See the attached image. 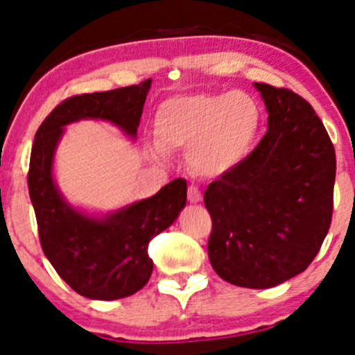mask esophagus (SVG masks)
Segmentation results:
<instances>
[{"label":"esophagus","mask_w":355,"mask_h":355,"mask_svg":"<svg viewBox=\"0 0 355 355\" xmlns=\"http://www.w3.org/2000/svg\"><path fill=\"white\" fill-rule=\"evenodd\" d=\"M187 199L191 200L192 204L200 202V200H202V192H200V189L198 187V185H189Z\"/></svg>","instance_id":"obj_1"}]
</instances>
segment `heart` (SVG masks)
<instances>
[{
  "mask_svg": "<svg viewBox=\"0 0 355 355\" xmlns=\"http://www.w3.org/2000/svg\"><path fill=\"white\" fill-rule=\"evenodd\" d=\"M261 127V110L244 92L189 94L156 111V141L164 151H192L199 175L218 177L245 159Z\"/></svg>",
  "mask_w": 355,
  "mask_h": 355,
  "instance_id": "1",
  "label": "heart"
}]
</instances>
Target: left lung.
I'll use <instances>...</instances> for the list:
<instances>
[{"label": "left lung", "mask_w": 355, "mask_h": 355, "mask_svg": "<svg viewBox=\"0 0 355 355\" xmlns=\"http://www.w3.org/2000/svg\"><path fill=\"white\" fill-rule=\"evenodd\" d=\"M268 132L242 163L211 182L207 256L225 282L271 288L302 273L330 230L336 157L313 106L285 87L254 84Z\"/></svg>", "instance_id": "8db88e82"}]
</instances>
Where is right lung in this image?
I'll list each match as a JSON object with an SVG mask.
<instances>
[{
	"instance_id": "1",
	"label": "right lung",
	"mask_w": 355,
	"mask_h": 355,
	"mask_svg": "<svg viewBox=\"0 0 355 355\" xmlns=\"http://www.w3.org/2000/svg\"><path fill=\"white\" fill-rule=\"evenodd\" d=\"M149 87L151 78L139 85L71 96L35 132L27 182L39 241L56 273L87 299H123L148 284L153 273L149 241L166 230L185 207L187 182L175 178L153 198L108 216H89L60 194L53 178L55 149L63 127L82 118L111 121L135 137Z\"/></svg>"
}]
</instances>
